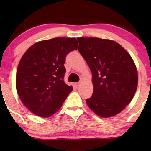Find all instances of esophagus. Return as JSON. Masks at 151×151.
Returning a JSON list of instances; mask_svg holds the SVG:
<instances>
[{
    "instance_id": "1",
    "label": "esophagus",
    "mask_w": 151,
    "mask_h": 151,
    "mask_svg": "<svg viewBox=\"0 0 151 151\" xmlns=\"http://www.w3.org/2000/svg\"><path fill=\"white\" fill-rule=\"evenodd\" d=\"M80 82H76V83H75L76 87H78V86H79V85H80Z\"/></svg>"
}]
</instances>
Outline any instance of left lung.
Masks as SVG:
<instances>
[{"instance_id": "1", "label": "left lung", "mask_w": 151, "mask_h": 151, "mask_svg": "<svg viewBox=\"0 0 151 151\" xmlns=\"http://www.w3.org/2000/svg\"><path fill=\"white\" fill-rule=\"evenodd\" d=\"M78 51L92 73L93 93L86 102L98 116L110 117L131 102L137 90L138 74L128 51L115 41L78 38Z\"/></svg>"}]
</instances>
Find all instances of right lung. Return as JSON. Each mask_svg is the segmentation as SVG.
Listing matches in <instances>:
<instances>
[{"label":"right lung","mask_w":151,"mask_h":151,"mask_svg":"<svg viewBox=\"0 0 151 151\" xmlns=\"http://www.w3.org/2000/svg\"><path fill=\"white\" fill-rule=\"evenodd\" d=\"M75 38H55L32 45L18 64L16 87L24 106L34 114L49 117L61 108L73 86L63 78L67 55L77 49Z\"/></svg>","instance_id":"1"}]
</instances>
